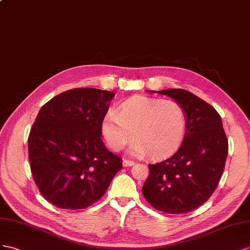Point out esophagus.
<instances>
[{
    "label": "esophagus",
    "instance_id": "obj_1",
    "mask_svg": "<svg viewBox=\"0 0 250 250\" xmlns=\"http://www.w3.org/2000/svg\"><path fill=\"white\" fill-rule=\"evenodd\" d=\"M123 165H124V167H132L135 165V162L132 160H129V159H124Z\"/></svg>",
    "mask_w": 250,
    "mask_h": 250
}]
</instances>
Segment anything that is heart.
Wrapping results in <instances>:
<instances>
[{"label":"heart","mask_w":250,"mask_h":250,"mask_svg":"<svg viewBox=\"0 0 250 250\" xmlns=\"http://www.w3.org/2000/svg\"><path fill=\"white\" fill-rule=\"evenodd\" d=\"M187 125V112L179 103L136 95L105 114L102 133L113 151L123 149L135 136L130 154L162 158L181 146Z\"/></svg>","instance_id":"1"}]
</instances>
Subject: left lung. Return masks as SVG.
I'll use <instances>...</instances> for the list:
<instances>
[{
    "instance_id": "left-lung-1",
    "label": "left lung",
    "mask_w": 250,
    "mask_h": 250,
    "mask_svg": "<svg viewBox=\"0 0 250 250\" xmlns=\"http://www.w3.org/2000/svg\"><path fill=\"white\" fill-rule=\"evenodd\" d=\"M172 97L187 112L182 145L168 159L148 165L142 188L146 200L167 213H185L206 202L222 177L228 141L212 105L183 89L148 91Z\"/></svg>"
}]
</instances>
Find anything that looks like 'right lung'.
<instances>
[{"label":"right lung","instance_id":"1","mask_svg":"<svg viewBox=\"0 0 250 250\" xmlns=\"http://www.w3.org/2000/svg\"><path fill=\"white\" fill-rule=\"evenodd\" d=\"M115 96L72 89L42 106L28 137L30 168L41 194L56 208L82 209L101 199L121 158L102 140V123Z\"/></svg>","mask_w":250,"mask_h":250}]
</instances>
